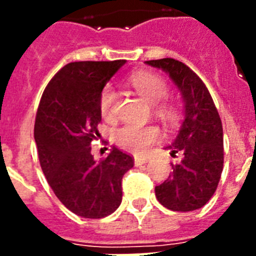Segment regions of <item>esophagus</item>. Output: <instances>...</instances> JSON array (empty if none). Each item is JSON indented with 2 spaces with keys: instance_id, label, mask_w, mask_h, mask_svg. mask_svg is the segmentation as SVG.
<instances>
[{
  "instance_id": "1",
  "label": "esophagus",
  "mask_w": 256,
  "mask_h": 256,
  "mask_svg": "<svg viewBox=\"0 0 256 256\" xmlns=\"http://www.w3.org/2000/svg\"><path fill=\"white\" fill-rule=\"evenodd\" d=\"M148 156H134V164H136V166H140V164H148Z\"/></svg>"
}]
</instances>
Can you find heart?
<instances>
[{
    "label": "heart",
    "instance_id": "obj_1",
    "mask_svg": "<svg viewBox=\"0 0 256 256\" xmlns=\"http://www.w3.org/2000/svg\"><path fill=\"white\" fill-rule=\"evenodd\" d=\"M130 85L134 88L138 94L150 104H160L168 94L166 82L156 74L148 72H140L130 77ZM116 94L112 86H106L102 90L100 96V114L106 120L114 118V104H116ZM158 112L166 120H172L174 110L170 104H162L158 108ZM160 138V130L156 126H134L126 124L114 132L116 144L124 150L132 152H142L150 144L156 142Z\"/></svg>",
    "mask_w": 256,
    "mask_h": 256
}]
</instances>
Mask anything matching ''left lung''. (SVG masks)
<instances>
[{
  "instance_id": "1",
  "label": "left lung",
  "mask_w": 256,
  "mask_h": 256,
  "mask_svg": "<svg viewBox=\"0 0 256 256\" xmlns=\"http://www.w3.org/2000/svg\"><path fill=\"white\" fill-rule=\"evenodd\" d=\"M168 74L182 94L184 120L170 154L182 156L171 164L168 178L156 187L162 206L172 211H194L206 204L218 187L223 170L222 120L202 80L182 62L172 58L146 61Z\"/></svg>"
}]
</instances>
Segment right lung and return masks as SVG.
I'll return each mask as SVG.
<instances>
[{"label":"right lung","mask_w":256,"mask_h":256,"mask_svg":"<svg viewBox=\"0 0 256 256\" xmlns=\"http://www.w3.org/2000/svg\"><path fill=\"white\" fill-rule=\"evenodd\" d=\"M124 62H70L52 78L38 106L34 140L41 168L62 204L82 218L112 214L122 202V178L134 166L116 148L100 160L90 148L100 136V92Z\"/></svg>","instance_id":"right-lung-1"}]
</instances>
